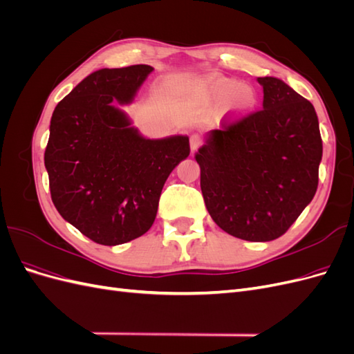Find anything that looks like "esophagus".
Segmentation results:
<instances>
[{"label":"esophagus","instance_id":"34e87169","mask_svg":"<svg viewBox=\"0 0 354 354\" xmlns=\"http://www.w3.org/2000/svg\"><path fill=\"white\" fill-rule=\"evenodd\" d=\"M201 145H202V142H201V137L198 134L190 136V149H192V152L198 151V149L201 147Z\"/></svg>","mask_w":354,"mask_h":354}]
</instances>
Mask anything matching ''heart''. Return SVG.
Segmentation results:
<instances>
[{"mask_svg":"<svg viewBox=\"0 0 354 354\" xmlns=\"http://www.w3.org/2000/svg\"><path fill=\"white\" fill-rule=\"evenodd\" d=\"M194 97L205 108L218 104L216 109L217 120H238L248 115L259 100L251 85L218 75H209L199 81L194 88Z\"/></svg>","mask_w":354,"mask_h":354,"instance_id":"heart-1","label":"heart"}]
</instances>
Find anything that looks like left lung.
<instances>
[{"instance_id":"left-lung-1","label":"left lung","mask_w":354,"mask_h":354,"mask_svg":"<svg viewBox=\"0 0 354 354\" xmlns=\"http://www.w3.org/2000/svg\"><path fill=\"white\" fill-rule=\"evenodd\" d=\"M259 82L263 109L212 130L196 160L217 226L234 238L267 242L282 236L312 202L322 137L312 103L277 78Z\"/></svg>"}]
</instances>
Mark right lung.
<instances>
[{"label": "right lung", "instance_id": "obj_1", "mask_svg": "<svg viewBox=\"0 0 354 354\" xmlns=\"http://www.w3.org/2000/svg\"><path fill=\"white\" fill-rule=\"evenodd\" d=\"M149 65L100 69L56 106L44 153L60 216L100 245H121L155 221L171 171L190 153L189 138L149 140L113 106L131 102Z\"/></svg>", "mask_w": 354, "mask_h": 354}]
</instances>
